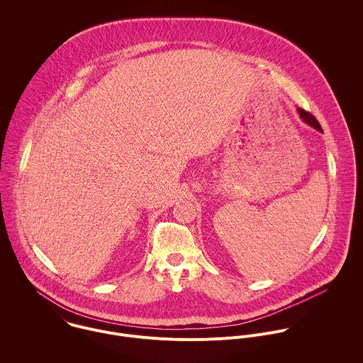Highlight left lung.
Masks as SVG:
<instances>
[{
    "instance_id": "1",
    "label": "left lung",
    "mask_w": 363,
    "mask_h": 363,
    "mask_svg": "<svg viewBox=\"0 0 363 363\" xmlns=\"http://www.w3.org/2000/svg\"><path fill=\"white\" fill-rule=\"evenodd\" d=\"M298 111H299V116L302 117V120H303L306 124H309L313 128L321 131V125H320V123L315 120V117H314L313 114H311V113L306 111V110H303V108H298Z\"/></svg>"
}]
</instances>
